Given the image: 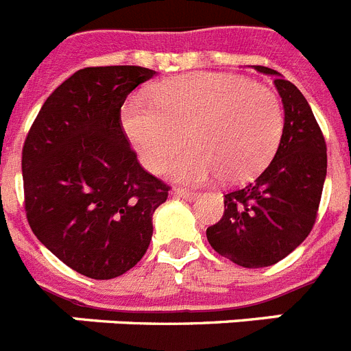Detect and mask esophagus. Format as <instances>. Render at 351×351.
Wrapping results in <instances>:
<instances>
[{
  "label": "esophagus",
  "instance_id": "obj_1",
  "mask_svg": "<svg viewBox=\"0 0 351 351\" xmlns=\"http://www.w3.org/2000/svg\"><path fill=\"white\" fill-rule=\"evenodd\" d=\"M173 195L181 197V199L188 200V202H193V200L199 199V193H195V191H190V190H184V188H176V190H173Z\"/></svg>",
  "mask_w": 351,
  "mask_h": 351
}]
</instances>
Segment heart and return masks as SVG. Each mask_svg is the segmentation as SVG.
Here are the masks:
<instances>
[{"label": "heart", "mask_w": 351, "mask_h": 351, "mask_svg": "<svg viewBox=\"0 0 351 351\" xmlns=\"http://www.w3.org/2000/svg\"><path fill=\"white\" fill-rule=\"evenodd\" d=\"M122 128L149 170H160L186 140L191 149L165 169L173 181H248L261 172L282 136L277 95L247 77L220 73L173 76L149 97L122 106Z\"/></svg>", "instance_id": "b5f03b06"}]
</instances>
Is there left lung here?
<instances>
[{"label": "left lung", "mask_w": 351, "mask_h": 351, "mask_svg": "<svg viewBox=\"0 0 351 351\" xmlns=\"http://www.w3.org/2000/svg\"><path fill=\"white\" fill-rule=\"evenodd\" d=\"M284 128L274 160L254 182L227 193L226 211L206 236L215 252L243 268H265L284 259L309 236L326 178V145L307 99L277 71Z\"/></svg>", "instance_id": "left-lung-1"}]
</instances>
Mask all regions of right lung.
Returning <instances> with one entry per match:
<instances>
[{
	"label": "right lung",
	"mask_w": 351,
	"mask_h": 351,
	"mask_svg": "<svg viewBox=\"0 0 351 351\" xmlns=\"http://www.w3.org/2000/svg\"><path fill=\"white\" fill-rule=\"evenodd\" d=\"M156 71L86 67L42 104L23 147L33 234L77 274L108 280L147 252L169 186L143 170L121 122L125 97Z\"/></svg>",
	"instance_id": "add662e5"
}]
</instances>
